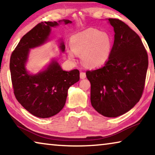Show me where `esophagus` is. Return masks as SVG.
I'll return each mask as SVG.
<instances>
[{
	"mask_svg": "<svg viewBox=\"0 0 155 155\" xmlns=\"http://www.w3.org/2000/svg\"><path fill=\"white\" fill-rule=\"evenodd\" d=\"M85 77H86L85 72H80V78H81V79H83V78H85Z\"/></svg>",
	"mask_w": 155,
	"mask_h": 155,
	"instance_id": "obj_1",
	"label": "esophagus"
}]
</instances>
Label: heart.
Listing matches in <instances>:
<instances>
[{
    "label": "heart",
    "instance_id": "b5f03b06",
    "mask_svg": "<svg viewBox=\"0 0 155 155\" xmlns=\"http://www.w3.org/2000/svg\"><path fill=\"white\" fill-rule=\"evenodd\" d=\"M72 50L68 52L69 58L74 61L76 54H81L84 64L97 68L105 64L112 49V40L109 34L89 28L73 35L70 40Z\"/></svg>",
    "mask_w": 155,
    "mask_h": 155
}]
</instances>
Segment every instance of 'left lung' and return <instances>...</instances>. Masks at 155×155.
I'll return each instance as SVG.
<instances>
[{
    "label": "left lung",
    "mask_w": 155,
    "mask_h": 155,
    "mask_svg": "<svg viewBox=\"0 0 155 155\" xmlns=\"http://www.w3.org/2000/svg\"><path fill=\"white\" fill-rule=\"evenodd\" d=\"M115 31L109 58L103 67L87 70L91 103L100 114L121 115L137 104L145 86L148 57L141 39L124 22L109 18Z\"/></svg>",
    "instance_id": "1"
}]
</instances>
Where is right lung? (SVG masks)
I'll return each mask as SVG.
<instances>
[{
	"label": "right lung",
	"instance_id": "add662e5",
	"mask_svg": "<svg viewBox=\"0 0 155 155\" xmlns=\"http://www.w3.org/2000/svg\"><path fill=\"white\" fill-rule=\"evenodd\" d=\"M64 21L65 24L72 22L68 20ZM57 25V22L39 23L22 37L10 57V72L15 98L26 110L41 118L53 116L64 108L68 89L80 78L77 69L64 71L55 61L35 75L28 74L25 69L29 48L45 42L51 28ZM60 47L64 52V43Z\"/></svg>",
	"mask_w": 155,
	"mask_h": 155
}]
</instances>
